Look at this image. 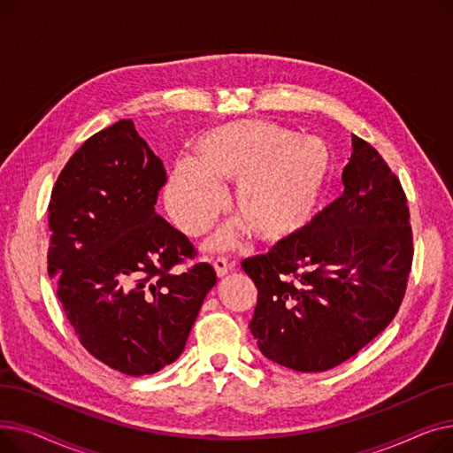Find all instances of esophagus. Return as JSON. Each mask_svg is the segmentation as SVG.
<instances>
[{"label": "esophagus", "instance_id": "34e87169", "mask_svg": "<svg viewBox=\"0 0 453 453\" xmlns=\"http://www.w3.org/2000/svg\"><path fill=\"white\" fill-rule=\"evenodd\" d=\"M212 266H214V272H217V277L222 279V277L227 275V272H231V270L234 268V260H233V263H229V260H227L226 257H219V258L212 263Z\"/></svg>", "mask_w": 453, "mask_h": 453}]
</instances>
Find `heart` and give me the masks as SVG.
Wrapping results in <instances>:
<instances>
[{"label":"heart","mask_w":453,"mask_h":453,"mask_svg":"<svg viewBox=\"0 0 453 453\" xmlns=\"http://www.w3.org/2000/svg\"><path fill=\"white\" fill-rule=\"evenodd\" d=\"M330 171L332 156L321 139H296L268 121H236L196 141L195 163L176 166L165 203L181 231L198 236L222 207L219 183H234V219L257 241L275 244L312 219Z\"/></svg>","instance_id":"obj_1"}]
</instances>
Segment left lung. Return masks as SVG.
<instances>
[{
	"label": "left lung",
	"mask_w": 453,
	"mask_h": 453,
	"mask_svg": "<svg viewBox=\"0 0 453 453\" xmlns=\"http://www.w3.org/2000/svg\"><path fill=\"white\" fill-rule=\"evenodd\" d=\"M343 195L266 255L242 260L258 290L250 330L268 360L321 372L396 316L413 260L408 200L367 141L352 135Z\"/></svg>",
	"instance_id": "left-lung-1"
}]
</instances>
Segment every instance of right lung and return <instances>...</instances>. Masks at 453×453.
<instances>
[{
  "label": "right lung",
  "mask_w": 453,
  "mask_h": 453,
  "mask_svg": "<svg viewBox=\"0 0 453 453\" xmlns=\"http://www.w3.org/2000/svg\"><path fill=\"white\" fill-rule=\"evenodd\" d=\"M161 159L132 119L91 135L51 193L47 272L82 347L108 367L152 374L178 360L217 273L159 214Z\"/></svg>",
  "instance_id": "obj_1"
}]
</instances>
